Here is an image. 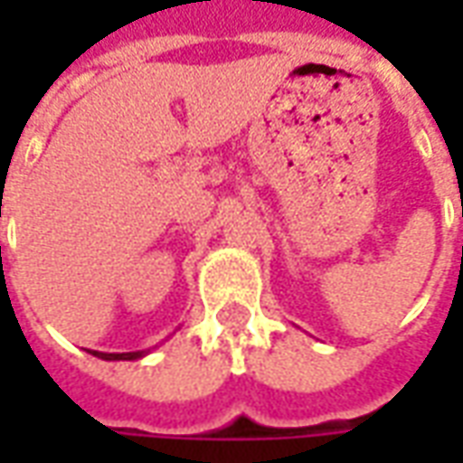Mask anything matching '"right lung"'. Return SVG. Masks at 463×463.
<instances>
[{"label":"right lung","instance_id":"add662e5","mask_svg":"<svg viewBox=\"0 0 463 463\" xmlns=\"http://www.w3.org/2000/svg\"><path fill=\"white\" fill-rule=\"evenodd\" d=\"M96 357L101 359H138L141 357V352H121V354H106V352H91Z\"/></svg>","mask_w":463,"mask_h":463}]
</instances>
